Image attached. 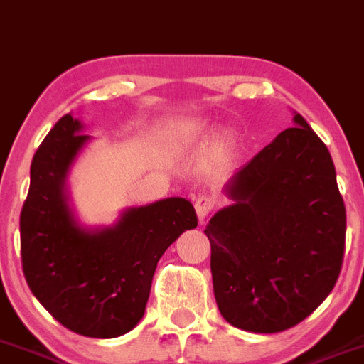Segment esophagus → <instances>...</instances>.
<instances>
[{
  "instance_id": "obj_1",
  "label": "esophagus",
  "mask_w": 364,
  "mask_h": 364,
  "mask_svg": "<svg viewBox=\"0 0 364 364\" xmlns=\"http://www.w3.org/2000/svg\"><path fill=\"white\" fill-rule=\"evenodd\" d=\"M214 208V200L207 198V196H200L198 200H196V214H198V220L203 221L205 218L210 214V210Z\"/></svg>"
}]
</instances>
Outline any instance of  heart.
<instances>
[{
    "label": "heart",
    "instance_id": "obj_1",
    "mask_svg": "<svg viewBox=\"0 0 364 364\" xmlns=\"http://www.w3.org/2000/svg\"><path fill=\"white\" fill-rule=\"evenodd\" d=\"M207 134V126L200 119L192 117H178L164 124L163 141L172 151H185L198 146ZM232 146V137L227 132H220L214 137V154L218 157L225 156Z\"/></svg>",
    "mask_w": 364,
    "mask_h": 364
}]
</instances>
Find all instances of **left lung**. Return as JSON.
Returning a JSON list of instances; mask_svg holds the SVG:
<instances>
[{
  "label": "left lung",
  "mask_w": 364,
  "mask_h": 364,
  "mask_svg": "<svg viewBox=\"0 0 364 364\" xmlns=\"http://www.w3.org/2000/svg\"><path fill=\"white\" fill-rule=\"evenodd\" d=\"M293 122L229 179L232 203L205 229L220 314L255 333L314 314L343 265L346 210L333 161L302 115Z\"/></svg>",
  "instance_id": "obj_1"
}]
</instances>
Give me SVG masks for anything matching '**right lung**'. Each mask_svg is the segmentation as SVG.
I'll list each match as a JSON object with an SVG mask.
<instances>
[{"mask_svg": "<svg viewBox=\"0 0 364 364\" xmlns=\"http://www.w3.org/2000/svg\"><path fill=\"white\" fill-rule=\"evenodd\" d=\"M68 113L31 164L20 216L21 264L33 295L68 330L113 339L139 324L163 252L198 227L192 203L164 198L124 208L113 225L87 227L73 210L68 178L91 135Z\"/></svg>", "mask_w": 364, "mask_h": 364, "instance_id": "add662e5", "label": "right lung"}]
</instances>
